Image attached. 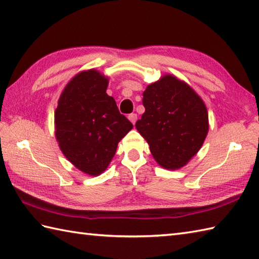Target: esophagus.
I'll return each mask as SVG.
<instances>
[{
	"instance_id": "obj_1",
	"label": "esophagus",
	"mask_w": 259,
	"mask_h": 259,
	"mask_svg": "<svg viewBox=\"0 0 259 259\" xmlns=\"http://www.w3.org/2000/svg\"><path fill=\"white\" fill-rule=\"evenodd\" d=\"M128 119L131 121V122H133V123L135 124V123H136V121H137V114H136V113H131V114H129Z\"/></svg>"
}]
</instances>
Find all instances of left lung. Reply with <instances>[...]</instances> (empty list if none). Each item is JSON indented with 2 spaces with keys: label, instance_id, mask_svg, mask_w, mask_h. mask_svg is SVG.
I'll use <instances>...</instances> for the list:
<instances>
[{
  "label": "left lung",
  "instance_id": "8db88e82",
  "mask_svg": "<svg viewBox=\"0 0 259 259\" xmlns=\"http://www.w3.org/2000/svg\"><path fill=\"white\" fill-rule=\"evenodd\" d=\"M146 109L136 122L164 169H180L200 150L208 130L205 102L192 88L172 74H164L142 93Z\"/></svg>",
  "mask_w": 259,
  "mask_h": 259
}]
</instances>
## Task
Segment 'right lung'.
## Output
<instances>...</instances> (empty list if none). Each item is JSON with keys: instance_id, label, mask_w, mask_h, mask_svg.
Segmentation results:
<instances>
[{"instance_id": "right-lung-1", "label": "right lung", "mask_w": 259, "mask_h": 259, "mask_svg": "<svg viewBox=\"0 0 259 259\" xmlns=\"http://www.w3.org/2000/svg\"><path fill=\"white\" fill-rule=\"evenodd\" d=\"M109 78L81 71L65 85L54 111V128L65 158L89 176H99L111 162L119 141L134 128L107 95Z\"/></svg>"}]
</instances>
